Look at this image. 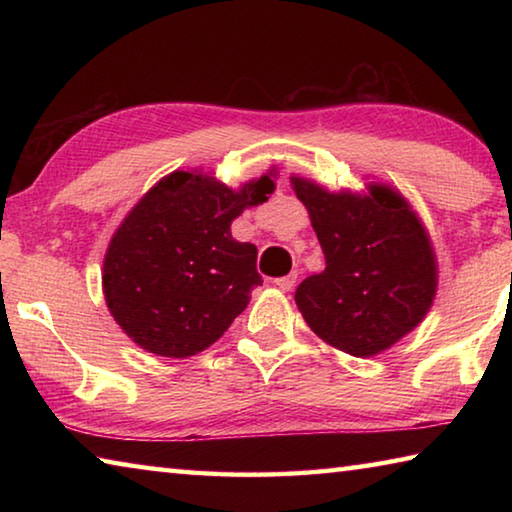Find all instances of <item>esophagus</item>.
Segmentation results:
<instances>
[{
	"mask_svg": "<svg viewBox=\"0 0 512 512\" xmlns=\"http://www.w3.org/2000/svg\"><path fill=\"white\" fill-rule=\"evenodd\" d=\"M296 280H298V273H289V275H284V277H277L275 287L282 289V291H291L293 287H296Z\"/></svg>",
	"mask_w": 512,
	"mask_h": 512,
	"instance_id": "obj_1",
	"label": "esophagus"
}]
</instances>
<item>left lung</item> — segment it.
Returning a JSON list of instances; mask_svg holds the SVG:
<instances>
[{
  "mask_svg": "<svg viewBox=\"0 0 512 512\" xmlns=\"http://www.w3.org/2000/svg\"><path fill=\"white\" fill-rule=\"evenodd\" d=\"M291 187L307 207L325 271L296 289L307 325L352 357H375L418 327L438 289V262L411 203L384 183L329 192L302 176Z\"/></svg>",
  "mask_w": 512,
  "mask_h": 512,
  "instance_id": "8db88e82",
  "label": "left lung"
}]
</instances>
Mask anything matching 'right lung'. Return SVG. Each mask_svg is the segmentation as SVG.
I'll use <instances>...</instances> for the list:
<instances>
[{"label":"right lung","mask_w":512,"mask_h":512,"mask_svg":"<svg viewBox=\"0 0 512 512\" xmlns=\"http://www.w3.org/2000/svg\"><path fill=\"white\" fill-rule=\"evenodd\" d=\"M275 169L232 189L212 173L171 171L112 235L101 287L117 325L142 350L187 359L210 348L262 284L257 248L232 239L246 207L275 192Z\"/></svg>","instance_id":"1"}]
</instances>
